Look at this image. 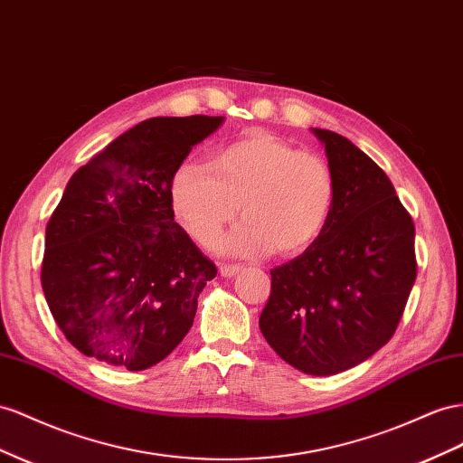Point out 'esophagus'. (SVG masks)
I'll use <instances>...</instances> for the list:
<instances>
[{"mask_svg": "<svg viewBox=\"0 0 463 463\" xmlns=\"http://www.w3.org/2000/svg\"><path fill=\"white\" fill-rule=\"evenodd\" d=\"M241 270V265H233V262H222L220 265V274L222 277H233V274H237Z\"/></svg>", "mask_w": 463, "mask_h": 463, "instance_id": "esophagus-1", "label": "esophagus"}]
</instances>
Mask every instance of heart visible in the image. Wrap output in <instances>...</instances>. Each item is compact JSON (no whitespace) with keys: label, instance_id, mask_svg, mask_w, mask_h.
<instances>
[{"label":"heart","instance_id":"heart-1","mask_svg":"<svg viewBox=\"0 0 463 463\" xmlns=\"http://www.w3.org/2000/svg\"><path fill=\"white\" fill-rule=\"evenodd\" d=\"M175 214L194 241L214 245L237 210L245 218L223 241L232 253H302L327 228L336 177L319 154L262 130H251L210 154L208 164H184L173 177Z\"/></svg>","mask_w":463,"mask_h":463}]
</instances>
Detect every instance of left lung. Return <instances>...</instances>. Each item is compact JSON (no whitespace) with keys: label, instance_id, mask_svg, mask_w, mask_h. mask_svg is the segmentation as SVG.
I'll return each mask as SVG.
<instances>
[{"label":"left lung","instance_id":"obj_1","mask_svg":"<svg viewBox=\"0 0 463 463\" xmlns=\"http://www.w3.org/2000/svg\"><path fill=\"white\" fill-rule=\"evenodd\" d=\"M336 177L327 228L270 270L259 327L282 360L331 376L392 339L417 279L415 223L392 181L345 136L314 128Z\"/></svg>","mask_w":463,"mask_h":463}]
</instances>
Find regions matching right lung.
<instances>
[{
	"label": "right lung",
	"mask_w": 463,
	"mask_h": 463,
	"mask_svg": "<svg viewBox=\"0 0 463 463\" xmlns=\"http://www.w3.org/2000/svg\"><path fill=\"white\" fill-rule=\"evenodd\" d=\"M222 120L147 118L71 175L46 223L41 282L60 331L85 356L146 370L193 327L218 269L175 222L171 186Z\"/></svg>",
	"instance_id": "1"
}]
</instances>
